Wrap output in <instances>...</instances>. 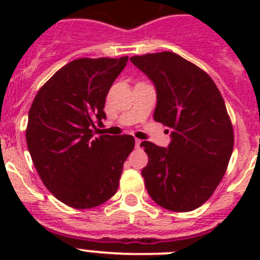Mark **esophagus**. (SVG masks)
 Returning a JSON list of instances; mask_svg holds the SVG:
<instances>
[{
  "label": "esophagus",
  "instance_id": "esophagus-1",
  "mask_svg": "<svg viewBox=\"0 0 260 260\" xmlns=\"http://www.w3.org/2000/svg\"><path fill=\"white\" fill-rule=\"evenodd\" d=\"M141 143H142L141 139H135V147H137V148H139V147H141Z\"/></svg>",
  "mask_w": 260,
  "mask_h": 260
}]
</instances>
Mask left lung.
Returning a JSON list of instances; mask_svg holds the SVG:
<instances>
[{"instance_id": "left-lung-1", "label": "left lung", "mask_w": 260, "mask_h": 260, "mask_svg": "<svg viewBox=\"0 0 260 260\" xmlns=\"http://www.w3.org/2000/svg\"><path fill=\"white\" fill-rule=\"evenodd\" d=\"M130 61L155 86V121L172 127L167 148L141 143L148 155L142 169L147 191L169 211L201 207L221 181L233 152L224 99L210 75L176 53L134 56Z\"/></svg>"}]
</instances>
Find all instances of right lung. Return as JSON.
<instances>
[{
	"mask_svg": "<svg viewBox=\"0 0 260 260\" xmlns=\"http://www.w3.org/2000/svg\"><path fill=\"white\" fill-rule=\"evenodd\" d=\"M128 57L79 58L39 89L28 112L29 155L47 189L73 208H92L116 194L132 135H100L105 98Z\"/></svg>",
	"mask_w": 260,
	"mask_h": 260,
	"instance_id": "add662e5",
	"label": "right lung"
}]
</instances>
